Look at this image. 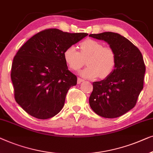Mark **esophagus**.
<instances>
[{
  "label": "esophagus",
  "mask_w": 153,
  "mask_h": 153,
  "mask_svg": "<svg viewBox=\"0 0 153 153\" xmlns=\"http://www.w3.org/2000/svg\"><path fill=\"white\" fill-rule=\"evenodd\" d=\"M83 81H84L83 79L79 78V77H78V78H77V84H80L82 82H83Z\"/></svg>",
  "instance_id": "obj_1"
}]
</instances>
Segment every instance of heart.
Instances as JSON below:
<instances>
[{"label":"heart","instance_id":"obj_1","mask_svg":"<svg viewBox=\"0 0 153 153\" xmlns=\"http://www.w3.org/2000/svg\"><path fill=\"white\" fill-rule=\"evenodd\" d=\"M64 58L68 67L74 71L80 69L87 60L88 66L80 73L87 78L108 77L117 63V55L113 48L91 39L79 44V52L74 46L68 47L64 53Z\"/></svg>","mask_w":153,"mask_h":153}]
</instances>
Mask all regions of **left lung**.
I'll return each instance as SVG.
<instances>
[{
    "label": "left lung",
    "mask_w": 153,
    "mask_h": 153,
    "mask_svg": "<svg viewBox=\"0 0 153 153\" xmlns=\"http://www.w3.org/2000/svg\"><path fill=\"white\" fill-rule=\"evenodd\" d=\"M104 40L114 49L117 63L106 79L93 83L89 105L100 117L114 119L132 109L143 88L146 66L139 48L119 34L105 32L89 34Z\"/></svg>",
    "instance_id": "left-lung-1"
}]
</instances>
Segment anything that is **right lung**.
Returning a JSON list of instances; mask_svg holds the SVG:
<instances>
[{
	"label": "right lung",
	"instance_id": "obj_1",
	"mask_svg": "<svg viewBox=\"0 0 153 153\" xmlns=\"http://www.w3.org/2000/svg\"><path fill=\"white\" fill-rule=\"evenodd\" d=\"M87 35L46 29L34 34L18 51L11 79L15 100L28 114L48 119L62 110L68 89L77 84L64 53Z\"/></svg>",
	"mask_w": 153,
	"mask_h": 153
}]
</instances>
